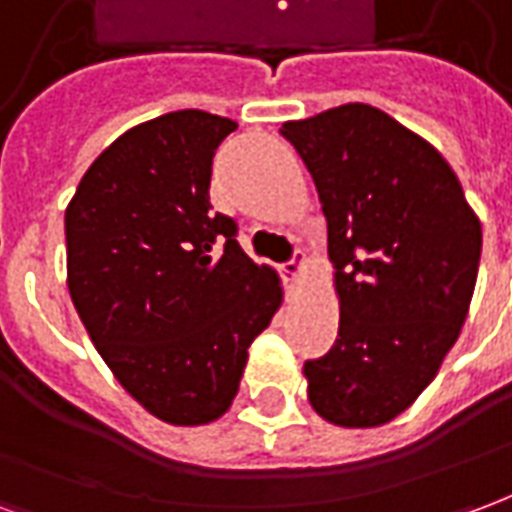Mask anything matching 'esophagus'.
I'll use <instances>...</instances> for the list:
<instances>
[{
    "mask_svg": "<svg viewBox=\"0 0 512 512\" xmlns=\"http://www.w3.org/2000/svg\"><path fill=\"white\" fill-rule=\"evenodd\" d=\"M304 271H307V257H304V252H296L293 260L282 266V277L293 288V285H299L301 279H304Z\"/></svg>",
    "mask_w": 512,
    "mask_h": 512,
    "instance_id": "esophagus-1",
    "label": "esophagus"
}]
</instances>
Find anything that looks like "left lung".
<instances>
[{"mask_svg": "<svg viewBox=\"0 0 512 512\" xmlns=\"http://www.w3.org/2000/svg\"><path fill=\"white\" fill-rule=\"evenodd\" d=\"M279 134L321 197L340 332L304 362L326 422L378 428L436 378L469 312L483 230L436 147L367 104H345Z\"/></svg>", "mask_w": 512, "mask_h": 512, "instance_id": "left-lung-1", "label": "left lung"}]
</instances>
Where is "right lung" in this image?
I'll return each mask as SVG.
<instances>
[{"instance_id":"obj_1","label":"right lung","mask_w":512,"mask_h":512,"mask_svg":"<svg viewBox=\"0 0 512 512\" xmlns=\"http://www.w3.org/2000/svg\"><path fill=\"white\" fill-rule=\"evenodd\" d=\"M235 128L200 109L128 128L65 208L73 307L123 389L169 425L222 417L282 304L277 271L211 211L213 153Z\"/></svg>"}]
</instances>
